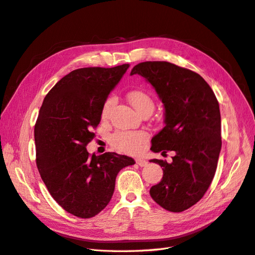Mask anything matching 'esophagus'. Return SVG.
Here are the masks:
<instances>
[{
  "label": "esophagus",
  "mask_w": 255,
  "mask_h": 255,
  "mask_svg": "<svg viewBox=\"0 0 255 255\" xmlns=\"http://www.w3.org/2000/svg\"><path fill=\"white\" fill-rule=\"evenodd\" d=\"M135 160H136V164H137V165H139L140 167H144V166L148 165V161L144 160V159H142V158H136Z\"/></svg>",
  "instance_id": "1"
}]
</instances>
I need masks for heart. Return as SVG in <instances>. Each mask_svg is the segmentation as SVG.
Listing matches in <instances>:
<instances>
[{"label": "heart", "instance_id": "obj_1", "mask_svg": "<svg viewBox=\"0 0 255 255\" xmlns=\"http://www.w3.org/2000/svg\"><path fill=\"white\" fill-rule=\"evenodd\" d=\"M128 100L132 103L134 109L141 115L145 113H152L155 106V102L150 92L136 89L128 92ZM116 103V97L110 96L107 98L102 106L101 118L103 120L109 119L111 112ZM150 135L145 130H125L119 129L114 132L110 136V143L114 149L127 154H136L139 152L142 145L149 140Z\"/></svg>", "mask_w": 255, "mask_h": 255}]
</instances>
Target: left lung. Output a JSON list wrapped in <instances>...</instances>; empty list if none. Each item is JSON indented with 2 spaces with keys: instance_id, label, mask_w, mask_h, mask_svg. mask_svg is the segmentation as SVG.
Returning a JSON list of instances; mask_svg holds the SVG:
<instances>
[{
  "instance_id": "obj_1",
  "label": "left lung",
  "mask_w": 255,
  "mask_h": 255,
  "mask_svg": "<svg viewBox=\"0 0 255 255\" xmlns=\"http://www.w3.org/2000/svg\"><path fill=\"white\" fill-rule=\"evenodd\" d=\"M139 74L155 88L165 106V127L153 137V152L174 151L172 163L152 159L163 167V179L150 189L165 210L180 213L205 195L217 169L221 149V118L214 91L201 75L168 61H144Z\"/></svg>"
}]
</instances>
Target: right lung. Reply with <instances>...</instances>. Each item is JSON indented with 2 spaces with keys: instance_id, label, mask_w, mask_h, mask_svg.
Returning <instances> with one entry per match:
<instances>
[{
  "instance_id": "1",
  "label": "right lung",
  "mask_w": 255,
  "mask_h": 255,
  "mask_svg": "<svg viewBox=\"0 0 255 255\" xmlns=\"http://www.w3.org/2000/svg\"><path fill=\"white\" fill-rule=\"evenodd\" d=\"M128 64L71 71L45 96L35 125L36 164L53 199L80 218H91L110 203L116 176L135 161L106 152L89 154L102 106Z\"/></svg>"
}]
</instances>
